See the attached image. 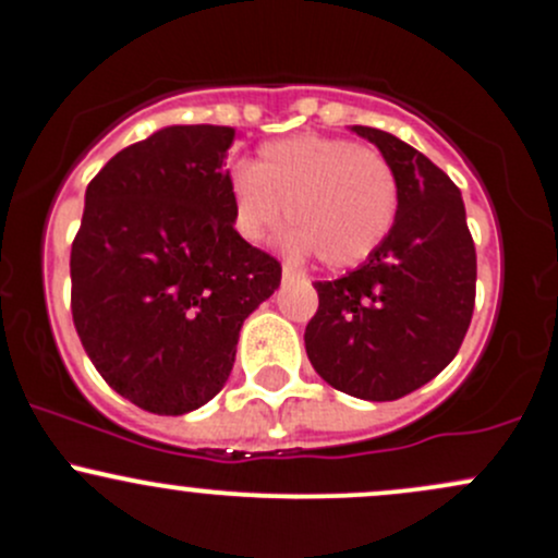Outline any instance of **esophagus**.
<instances>
[{"instance_id":"esophagus-1","label":"esophagus","mask_w":558,"mask_h":558,"mask_svg":"<svg viewBox=\"0 0 558 558\" xmlns=\"http://www.w3.org/2000/svg\"><path fill=\"white\" fill-rule=\"evenodd\" d=\"M299 269L296 267H291V264H283V280H294V278H299Z\"/></svg>"}]
</instances>
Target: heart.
<instances>
[{
  "label": "heart",
  "mask_w": 558,
  "mask_h": 558,
  "mask_svg": "<svg viewBox=\"0 0 558 558\" xmlns=\"http://www.w3.org/2000/svg\"><path fill=\"white\" fill-rule=\"evenodd\" d=\"M234 230L262 243L289 205L294 254H318L326 267H355L385 243L398 216V179L377 149L348 138L299 133L269 141L254 166L230 173Z\"/></svg>",
  "instance_id": "heart-1"
}]
</instances>
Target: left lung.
<instances>
[{
    "instance_id": "obj_1",
    "label": "left lung",
    "mask_w": 558,
    "mask_h": 558,
    "mask_svg": "<svg viewBox=\"0 0 558 558\" xmlns=\"http://www.w3.org/2000/svg\"><path fill=\"white\" fill-rule=\"evenodd\" d=\"M398 179L390 234L361 267L315 283L304 328L315 372L363 401H396L449 366L471 326L476 248L454 181L392 133L353 125Z\"/></svg>"
}]
</instances>
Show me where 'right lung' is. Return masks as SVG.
<instances>
[{
    "mask_svg": "<svg viewBox=\"0 0 558 558\" xmlns=\"http://www.w3.org/2000/svg\"><path fill=\"white\" fill-rule=\"evenodd\" d=\"M234 128L168 125L87 184L72 245V315L111 390L151 414L195 412L232 372L243 320L280 264L234 230Z\"/></svg>",
    "mask_w": 558,
    "mask_h": 558,
    "instance_id": "1",
    "label": "right lung"
}]
</instances>
